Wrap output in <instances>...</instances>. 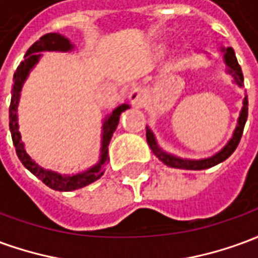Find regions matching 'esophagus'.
<instances>
[{
	"label": "esophagus",
	"mask_w": 258,
	"mask_h": 258,
	"mask_svg": "<svg viewBox=\"0 0 258 258\" xmlns=\"http://www.w3.org/2000/svg\"><path fill=\"white\" fill-rule=\"evenodd\" d=\"M128 99L134 106H141L145 102V92L141 90L140 87H133L130 90Z\"/></svg>",
	"instance_id": "1"
}]
</instances>
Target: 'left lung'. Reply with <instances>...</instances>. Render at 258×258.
<instances>
[{"label":"left lung","mask_w":258,"mask_h":258,"mask_svg":"<svg viewBox=\"0 0 258 258\" xmlns=\"http://www.w3.org/2000/svg\"><path fill=\"white\" fill-rule=\"evenodd\" d=\"M222 51H224V60H225V63L228 66V73L232 74L235 83L239 87H243V73H242V69H240L238 60H236L233 49L231 47H228L227 49L222 48ZM246 120H247V95L244 96L243 106H242V110H240V114H239L238 124H236V128L233 131L232 138L228 141L227 145L224 146L218 153H216L214 156L207 157V159H200V160L181 159V157L170 155L167 152L160 149V146L157 145L156 138H155V135H153L149 127H146V141H148V145L152 149V152L159 157V160H162L168 167L182 168V170H205V168H210L218 164V163L227 160L228 157L235 152L236 146L239 145V141L242 138V134H243Z\"/></svg>","instance_id":"8db88e82"}]
</instances>
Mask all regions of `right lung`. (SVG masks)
Masks as SVG:
<instances>
[{
  "mask_svg": "<svg viewBox=\"0 0 258 258\" xmlns=\"http://www.w3.org/2000/svg\"><path fill=\"white\" fill-rule=\"evenodd\" d=\"M73 44H70L68 38L60 36L58 33H48L45 36H42L38 41H36L31 45L25 55V59L22 60V63L18 66L16 72L14 74V88H12V99H11V106H9V130L12 135L16 155L19 157L22 164L25 166L31 174H34L37 178L41 179L44 184L49 186L51 189L59 190V192H70L87 186L92 184L94 181L99 179L103 174V166L107 162V146L112 140L113 133L116 131L118 124L120 114L128 109V105H120L113 110L103 121L102 125V148L99 162L96 163L94 167L88 168L87 171L74 174V175H62V174L55 173L51 170H45L41 166H38L34 160H31V157L27 155L25 149V145L22 142V137L19 133V125H18V105H19L20 91L23 87L25 80L30 73V70L37 64V62L41 58V53L44 51H58V52H68L73 49Z\"/></svg>",
  "mask_w": 258,
  "mask_h": 258,
  "instance_id": "obj_1",
  "label": "right lung"
}]
</instances>
